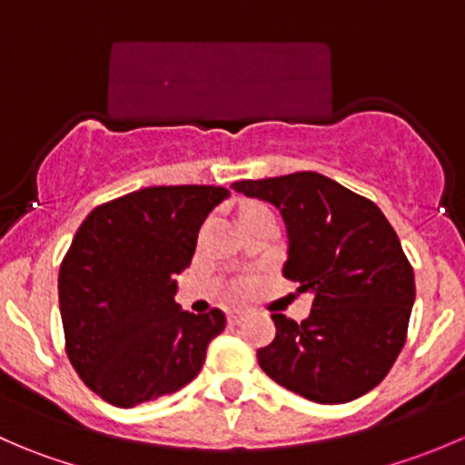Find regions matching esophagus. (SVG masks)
<instances>
[{
	"label": "esophagus",
	"instance_id": "obj_1",
	"mask_svg": "<svg viewBox=\"0 0 465 465\" xmlns=\"http://www.w3.org/2000/svg\"><path fill=\"white\" fill-rule=\"evenodd\" d=\"M245 317H247V312L245 311H238V308H233V311L227 312L229 323H241V322H245Z\"/></svg>",
	"mask_w": 465,
	"mask_h": 465
}]
</instances>
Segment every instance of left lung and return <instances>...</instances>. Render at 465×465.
Listing matches in <instances>:
<instances>
[{"mask_svg": "<svg viewBox=\"0 0 465 465\" xmlns=\"http://www.w3.org/2000/svg\"><path fill=\"white\" fill-rule=\"evenodd\" d=\"M267 200L288 232L283 276L312 294L311 317L272 315L259 364L312 402H349L382 382L407 340L416 285L396 232L369 198L312 171L233 182Z\"/></svg>", "mask_w": 465, "mask_h": 465, "instance_id": "left-lung-1", "label": "left lung"}]
</instances>
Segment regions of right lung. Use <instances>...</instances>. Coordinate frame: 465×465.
Listing matches in <instances>:
<instances>
[{
  "instance_id": "right-lung-1",
  "label": "right lung",
  "mask_w": 465,
  "mask_h": 465,
  "mask_svg": "<svg viewBox=\"0 0 465 465\" xmlns=\"http://www.w3.org/2000/svg\"><path fill=\"white\" fill-rule=\"evenodd\" d=\"M223 186H148L98 204L60 262L64 351L103 401L134 407L180 391L200 373L220 308L193 315L175 303L198 232Z\"/></svg>"
}]
</instances>
